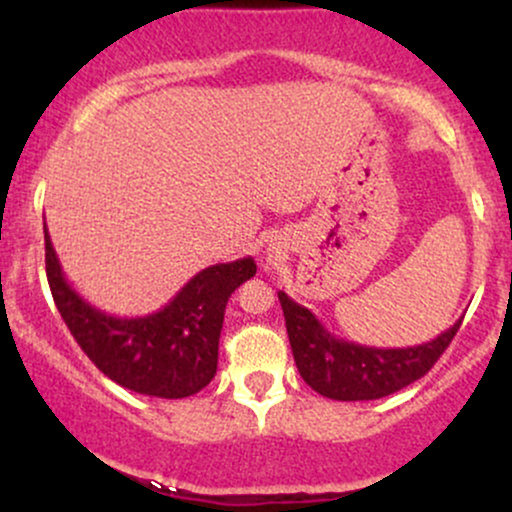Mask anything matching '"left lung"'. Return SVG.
Returning <instances> with one entry per match:
<instances>
[{"label": "left lung", "mask_w": 512, "mask_h": 512, "mask_svg": "<svg viewBox=\"0 0 512 512\" xmlns=\"http://www.w3.org/2000/svg\"><path fill=\"white\" fill-rule=\"evenodd\" d=\"M279 303L301 378L322 397L339 402L380 399L424 378L462 325L460 317L450 330L440 332L426 344L378 349L334 337L308 308L284 291H279Z\"/></svg>", "instance_id": "8db88e82"}]
</instances>
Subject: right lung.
<instances>
[{
  "mask_svg": "<svg viewBox=\"0 0 512 512\" xmlns=\"http://www.w3.org/2000/svg\"><path fill=\"white\" fill-rule=\"evenodd\" d=\"M45 272L62 320L110 380L146 397L182 399L211 383L219 363L223 313L231 293L255 276L252 257L211 264L168 305L142 317H115L72 289L45 228Z\"/></svg>",
  "mask_w": 512,
  "mask_h": 512,
  "instance_id": "1",
  "label": "right lung"
}]
</instances>
